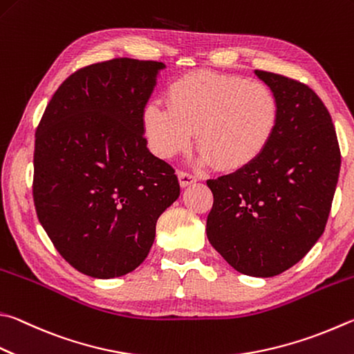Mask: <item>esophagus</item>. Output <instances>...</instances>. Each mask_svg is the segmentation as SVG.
<instances>
[{"mask_svg": "<svg viewBox=\"0 0 354 354\" xmlns=\"http://www.w3.org/2000/svg\"><path fill=\"white\" fill-rule=\"evenodd\" d=\"M178 179H179V185H181L183 189L196 183V176H194L192 173H187V171H178Z\"/></svg>", "mask_w": 354, "mask_h": 354, "instance_id": "1", "label": "esophagus"}]
</instances>
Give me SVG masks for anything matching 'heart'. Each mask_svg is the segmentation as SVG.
Masks as SVG:
<instances>
[{"mask_svg": "<svg viewBox=\"0 0 354 354\" xmlns=\"http://www.w3.org/2000/svg\"><path fill=\"white\" fill-rule=\"evenodd\" d=\"M167 100L169 106L153 100L142 111L150 149L164 159L189 149L196 131L201 162L241 170L268 150L280 124L277 94L239 75L195 71L171 83Z\"/></svg>", "mask_w": 354, "mask_h": 354, "instance_id": "obj_1", "label": "heart"}]
</instances>
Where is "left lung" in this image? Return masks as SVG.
<instances>
[{
    "mask_svg": "<svg viewBox=\"0 0 354 354\" xmlns=\"http://www.w3.org/2000/svg\"><path fill=\"white\" fill-rule=\"evenodd\" d=\"M277 94L280 124L254 164L209 179L207 239L230 266L274 277L310 252L324 234L336 192L340 150L331 115L310 86L255 71Z\"/></svg>",
    "mask_w": 354,
    "mask_h": 354,
    "instance_id": "1",
    "label": "left lung"
}]
</instances>
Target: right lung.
Wrapping results in <instances>:
<instances>
[{
  "mask_svg": "<svg viewBox=\"0 0 354 354\" xmlns=\"http://www.w3.org/2000/svg\"><path fill=\"white\" fill-rule=\"evenodd\" d=\"M160 62L114 59L71 74L35 133L34 203L55 249L94 279L136 269L176 201L173 167L151 155L142 111Z\"/></svg>",
  "mask_w": 354,
  "mask_h": 354,
  "instance_id": "add662e5",
  "label": "right lung"
}]
</instances>
